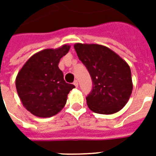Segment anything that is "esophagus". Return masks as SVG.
I'll return each mask as SVG.
<instances>
[{
    "label": "esophagus",
    "mask_w": 156,
    "mask_h": 156,
    "mask_svg": "<svg viewBox=\"0 0 156 156\" xmlns=\"http://www.w3.org/2000/svg\"><path fill=\"white\" fill-rule=\"evenodd\" d=\"M73 85L75 86L76 87H78V81H77V80L74 81V82H73Z\"/></svg>",
    "instance_id": "34e87169"
}]
</instances>
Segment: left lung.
<instances>
[{
    "instance_id": "left-lung-1",
    "label": "left lung",
    "mask_w": 156,
    "mask_h": 156,
    "mask_svg": "<svg viewBox=\"0 0 156 156\" xmlns=\"http://www.w3.org/2000/svg\"><path fill=\"white\" fill-rule=\"evenodd\" d=\"M73 47L92 79V90L87 97L88 108L105 115L123 108L133 90L130 68L126 61L104 45L77 43Z\"/></svg>"
}]
</instances>
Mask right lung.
Returning <instances> with one entry per match:
<instances>
[{
  "mask_svg": "<svg viewBox=\"0 0 156 156\" xmlns=\"http://www.w3.org/2000/svg\"><path fill=\"white\" fill-rule=\"evenodd\" d=\"M70 48L68 44L36 52L16 77L17 92L27 111L38 117H50L62 110L73 84L66 83L58 64Z\"/></svg>",
  "mask_w": 156,
  "mask_h": 156,
  "instance_id": "add662e5",
  "label": "right lung"
}]
</instances>
